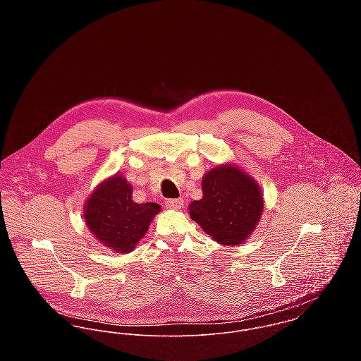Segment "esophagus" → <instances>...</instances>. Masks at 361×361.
I'll list each match as a JSON object with an SVG mask.
<instances>
[{
	"label": "esophagus",
	"mask_w": 361,
	"mask_h": 361,
	"mask_svg": "<svg viewBox=\"0 0 361 361\" xmlns=\"http://www.w3.org/2000/svg\"><path fill=\"white\" fill-rule=\"evenodd\" d=\"M165 206L172 208V209H179L183 207V200L182 199H168L165 202Z\"/></svg>",
	"instance_id": "1"
}]
</instances>
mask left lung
I'll list each match as a JSON object with an SVG mask.
<instances>
[{
    "mask_svg": "<svg viewBox=\"0 0 361 361\" xmlns=\"http://www.w3.org/2000/svg\"><path fill=\"white\" fill-rule=\"evenodd\" d=\"M203 199L189 204V215L214 240L243 243L261 218L264 202L257 182L232 164L218 165L202 182Z\"/></svg>",
    "mask_w": 361,
    "mask_h": 361,
    "instance_id": "1",
    "label": "left lung"
}]
</instances>
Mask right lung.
Returning a JSON list of instances; mask_svg holds the SVG:
<instances>
[{
    "label": "right lung",
    "instance_id": "right-lung-1",
    "mask_svg": "<svg viewBox=\"0 0 361 361\" xmlns=\"http://www.w3.org/2000/svg\"><path fill=\"white\" fill-rule=\"evenodd\" d=\"M132 186L121 175L102 182L85 204L89 231L105 247L116 253H129L146 235L161 206L137 204L132 200Z\"/></svg>",
    "mask_w": 361,
    "mask_h": 361
}]
</instances>
